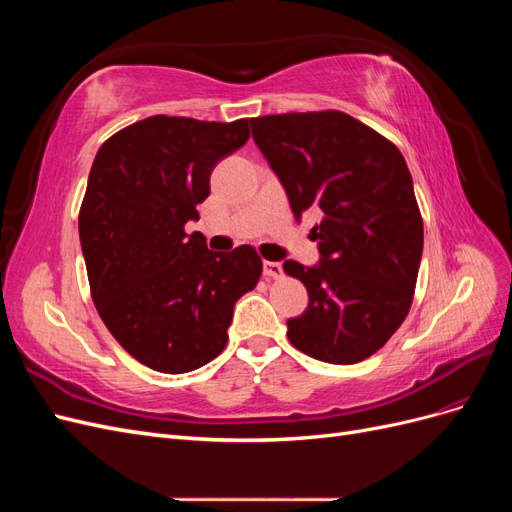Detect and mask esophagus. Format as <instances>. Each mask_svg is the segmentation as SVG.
<instances>
[{
	"label": "esophagus",
	"instance_id": "obj_1",
	"mask_svg": "<svg viewBox=\"0 0 512 512\" xmlns=\"http://www.w3.org/2000/svg\"><path fill=\"white\" fill-rule=\"evenodd\" d=\"M262 273H265L267 280H277V277H282V275H284L280 262H271V260H265V262H262Z\"/></svg>",
	"mask_w": 512,
	"mask_h": 512
}]
</instances>
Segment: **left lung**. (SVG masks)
I'll return each mask as SVG.
<instances>
[{"mask_svg":"<svg viewBox=\"0 0 512 512\" xmlns=\"http://www.w3.org/2000/svg\"><path fill=\"white\" fill-rule=\"evenodd\" d=\"M250 123L294 218L322 211L312 228L318 265L284 262L309 294L305 312L288 320L290 344L324 363H359L389 342L414 297L423 218L408 164L389 138L342 111Z\"/></svg>","mask_w":512,"mask_h":512,"instance_id":"1","label":"left lung"}]
</instances>
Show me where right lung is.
I'll list each match as a JSON object with an SVG mask.
<instances>
[{
	"instance_id": "add662e5",
	"label": "right lung",
	"mask_w": 512,
	"mask_h": 512,
	"mask_svg": "<svg viewBox=\"0 0 512 512\" xmlns=\"http://www.w3.org/2000/svg\"><path fill=\"white\" fill-rule=\"evenodd\" d=\"M247 138V119L153 115L108 138L91 166L79 213L91 299L121 348L162 374L213 361L235 303L260 280L252 245L211 252L185 232L211 170Z\"/></svg>"
}]
</instances>
